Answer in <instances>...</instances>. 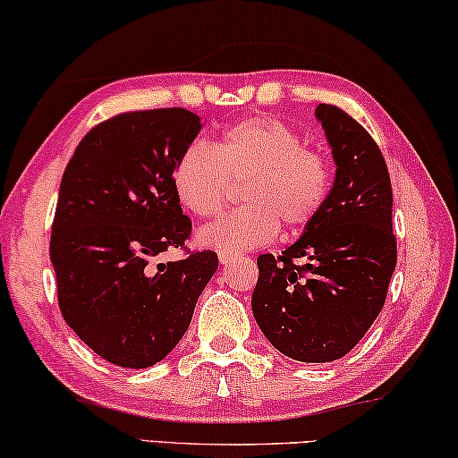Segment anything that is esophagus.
Here are the masks:
<instances>
[{"label":"esophagus","mask_w":458,"mask_h":458,"mask_svg":"<svg viewBox=\"0 0 458 458\" xmlns=\"http://www.w3.org/2000/svg\"><path fill=\"white\" fill-rule=\"evenodd\" d=\"M235 259H237V254H233V252H218V260H221L223 267H229L231 262H235Z\"/></svg>","instance_id":"obj_1"}]
</instances>
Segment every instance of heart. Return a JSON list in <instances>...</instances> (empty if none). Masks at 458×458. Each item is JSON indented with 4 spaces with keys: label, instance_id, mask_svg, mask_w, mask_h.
Returning a JSON list of instances; mask_svg holds the SVG:
<instances>
[{
    "label": "heart",
    "instance_id": "1",
    "mask_svg": "<svg viewBox=\"0 0 458 458\" xmlns=\"http://www.w3.org/2000/svg\"><path fill=\"white\" fill-rule=\"evenodd\" d=\"M231 181H243L240 196L248 206L204 227L198 240L221 252H242L271 243L279 223L298 231L315 221L327 202L331 168L285 123L250 116L210 146L191 143L173 168L179 202L199 218L221 215Z\"/></svg>",
    "mask_w": 458,
    "mask_h": 458
}]
</instances>
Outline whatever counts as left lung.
I'll use <instances>...</instances> for the list:
<instances>
[{
  "label": "left lung",
  "mask_w": 458,
  "mask_h": 458,
  "mask_svg": "<svg viewBox=\"0 0 458 458\" xmlns=\"http://www.w3.org/2000/svg\"><path fill=\"white\" fill-rule=\"evenodd\" d=\"M315 116L334 154V187L296 243L279 256H259L252 312L281 354L331 362L362 340L384 309L396 237L392 183L377 143L337 106L318 104Z\"/></svg>",
  "instance_id": "left-lung-1"
}]
</instances>
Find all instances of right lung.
<instances>
[{
  "instance_id": "add662e5",
  "label": "right lung",
  "mask_w": 458,
  "mask_h": 458,
  "mask_svg": "<svg viewBox=\"0 0 458 458\" xmlns=\"http://www.w3.org/2000/svg\"><path fill=\"white\" fill-rule=\"evenodd\" d=\"M199 129L185 108L124 112L96 124L62 174L49 242L58 304L112 365L146 369L165 359L218 267L212 250L154 262L191 233L173 168Z\"/></svg>"
}]
</instances>
